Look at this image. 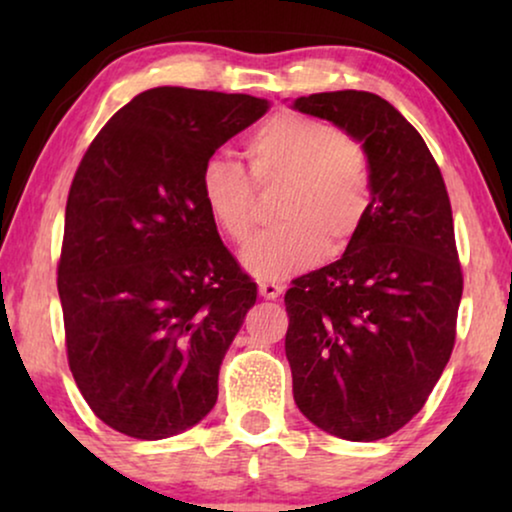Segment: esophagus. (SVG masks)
I'll return each instance as SVG.
<instances>
[{"mask_svg": "<svg viewBox=\"0 0 512 512\" xmlns=\"http://www.w3.org/2000/svg\"><path fill=\"white\" fill-rule=\"evenodd\" d=\"M258 293H261V298L265 300H275L284 293V286L275 282H261L258 284Z\"/></svg>", "mask_w": 512, "mask_h": 512, "instance_id": "esophagus-1", "label": "esophagus"}]
</instances>
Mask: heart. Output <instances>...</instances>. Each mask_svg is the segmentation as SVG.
I'll return each instance as SVG.
<instances>
[{
	"instance_id": "1",
	"label": "heart",
	"mask_w": 512,
	"mask_h": 512,
	"mask_svg": "<svg viewBox=\"0 0 512 512\" xmlns=\"http://www.w3.org/2000/svg\"><path fill=\"white\" fill-rule=\"evenodd\" d=\"M249 178L230 158L207 160L200 195L214 226L235 247L256 230V186L284 184L277 226L244 251L242 261L258 279H282L319 254L335 258L352 247L373 207V172L354 139L326 121L279 111L244 144Z\"/></svg>"
}]
</instances>
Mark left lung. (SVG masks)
<instances>
[{
	"label": "left lung",
	"mask_w": 512,
	"mask_h": 512,
	"mask_svg": "<svg viewBox=\"0 0 512 512\" xmlns=\"http://www.w3.org/2000/svg\"><path fill=\"white\" fill-rule=\"evenodd\" d=\"M293 109L359 139L373 172L352 247L284 296L293 398L321 431L373 443L424 408L454 349L464 272L450 198L422 135L380 95L314 93Z\"/></svg>",
	"instance_id": "left-lung-1"
}]
</instances>
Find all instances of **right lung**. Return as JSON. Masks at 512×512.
I'll return each instance as SVG.
<instances>
[{
  "mask_svg": "<svg viewBox=\"0 0 512 512\" xmlns=\"http://www.w3.org/2000/svg\"><path fill=\"white\" fill-rule=\"evenodd\" d=\"M265 111L254 95L151 88L83 153L58 293L76 387L118 433L160 440L214 408L221 361L256 284L209 219L200 174Z\"/></svg>",
  "mask_w": 512,
  "mask_h": 512,
  "instance_id": "add662e5",
  "label": "right lung"
}]
</instances>
